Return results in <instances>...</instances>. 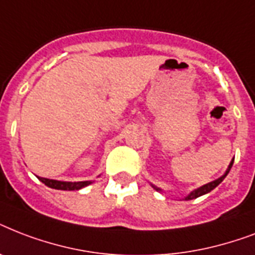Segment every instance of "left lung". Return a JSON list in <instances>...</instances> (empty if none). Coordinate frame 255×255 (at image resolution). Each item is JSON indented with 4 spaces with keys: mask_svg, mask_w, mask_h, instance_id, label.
I'll use <instances>...</instances> for the list:
<instances>
[{
    "mask_svg": "<svg viewBox=\"0 0 255 255\" xmlns=\"http://www.w3.org/2000/svg\"><path fill=\"white\" fill-rule=\"evenodd\" d=\"M233 161H234V160H232V163H230L229 168H228V170H226L225 174H224V176H222V177L217 178V180H214V181L209 182V184H206V185H204V186H201V188H198V189L193 190V192H192V193H190L189 196H188V197H186V200H193V198L200 197V196H202V194L209 193L210 190H213L214 188H216V186L220 185V184H221V182L224 181V178L226 177V174L229 173L230 168H232V165H233ZM156 190H159V189H157V188H156Z\"/></svg>",
    "mask_w": 255,
    "mask_h": 255,
    "instance_id": "left-lung-1",
    "label": "left lung"
}]
</instances>
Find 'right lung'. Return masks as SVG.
<instances>
[{
    "label": "right lung",
    "mask_w": 255,
    "mask_h": 255,
    "mask_svg": "<svg viewBox=\"0 0 255 255\" xmlns=\"http://www.w3.org/2000/svg\"><path fill=\"white\" fill-rule=\"evenodd\" d=\"M39 181H42L45 185L53 188V189H61V190H78L81 188L90 185L91 181H79V182H66V181H57V180H50V178L38 177Z\"/></svg>",
    "instance_id": "1"
}]
</instances>
